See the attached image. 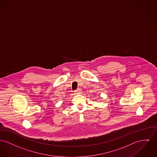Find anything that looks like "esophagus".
<instances>
[{"instance_id":"34e87169","label":"esophagus","mask_w":157,"mask_h":157,"mask_svg":"<svg viewBox=\"0 0 157 157\" xmlns=\"http://www.w3.org/2000/svg\"><path fill=\"white\" fill-rule=\"evenodd\" d=\"M81 93H82V90L80 88H78V89H77L75 91V94H81Z\"/></svg>"}]
</instances>
